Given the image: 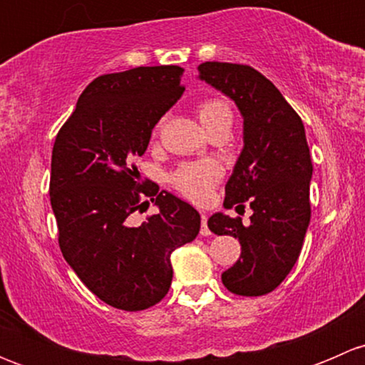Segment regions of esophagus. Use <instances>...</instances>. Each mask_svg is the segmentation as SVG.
I'll return each mask as SVG.
<instances>
[{
  "mask_svg": "<svg viewBox=\"0 0 365 365\" xmlns=\"http://www.w3.org/2000/svg\"><path fill=\"white\" fill-rule=\"evenodd\" d=\"M201 235H203V237H208V235H212V231H210V227H208V217L205 215H201Z\"/></svg>",
  "mask_w": 365,
  "mask_h": 365,
  "instance_id": "34e87169",
  "label": "esophagus"
}]
</instances>
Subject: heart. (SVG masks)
Masks as SVG:
<instances>
[{
	"mask_svg": "<svg viewBox=\"0 0 365 365\" xmlns=\"http://www.w3.org/2000/svg\"><path fill=\"white\" fill-rule=\"evenodd\" d=\"M196 114L200 118L201 125L206 128L208 125L222 120V118L231 116L230 108L219 98H210V101L201 102L196 108ZM222 169L217 162L205 160L196 162V164H183L178 171L173 175V183L182 190L187 197L194 201H206L210 197L213 185L219 182Z\"/></svg>",
	"mask_w": 365,
	"mask_h": 365,
	"instance_id": "b5f03b06",
	"label": "heart"
}]
</instances>
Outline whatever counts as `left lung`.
Instances as JSON below:
<instances>
[{"mask_svg":"<svg viewBox=\"0 0 365 365\" xmlns=\"http://www.w3.org/2000/svg\"><path fill=\"white\" fill-rule=\"evenodd\" d=\"M197 79L235 102L244 120V148L226 183L224 206L247 201L251 224L222 212L210 231L242 245L240 259L222 274L235 295L259 297L277 288L295 267L311 220L312 164L305 128L281 91L247 65L206 61Z\"/></svg>","mask_w":365,"mask_h":365,"instance_id":"left-lung-1","label":"left lung"}]
</instances>
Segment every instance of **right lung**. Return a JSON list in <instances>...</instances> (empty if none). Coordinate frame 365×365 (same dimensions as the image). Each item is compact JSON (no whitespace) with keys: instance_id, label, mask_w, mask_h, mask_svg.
<instances>
[{"instance_id":"obj_1","label":"right lung","mask_w":365,"mask_h":365,"mask_svg":"<svg viewBox=\"0 0 365 365\" xmlns=\"http://www.w3.org/2000/svg\"><path fill=\"white\" fill-rule=\"evenodd\" d=\"M176 65L101 76L86 86L58 132L51 160V206L60 249L93 295L121 311H143L168 295L171 254L200 233L201 217L159 185H139L134 165L152 130L185 88ZM152 197L148 223L131 213Z\"/></svg>"}]
</instances>
